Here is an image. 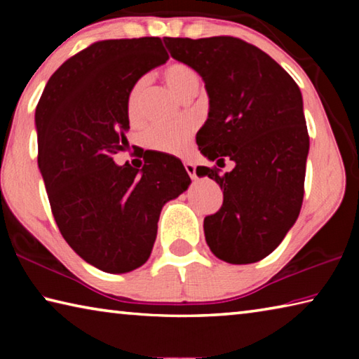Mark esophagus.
Instances as JSON below:
<instances>
[{"instance_id": "1", "label": "esophagus", "mask_w": 359, "mask_h": 359, "mask_svg": "<svg viewBox=\"0 0 359 359\" xmlns=\"http://www.w3.org/2000/svg\"><path fill=\"white\" fill-rule=\"evenodd\" d=\"M185 169L191 179H196V166H194L193 163H190V161L185 163Z\"/></svg>"}]
</instances>
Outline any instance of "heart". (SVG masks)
<instances>
[{
	"label": "heart",
	"mask_w": 359,
	"mask_h": 359,
	"mask_svg": "<svg viewBox=\"0 0 359 359\" xmlns=\"http://www.w3.org/2000/svg\"><path fill=\"white\" fill-rule=\"evenodd\" d=\"M165 81L172 92L180 96L182 100L193 98L201 87V77L191 66L185 63H174L168 66L165 71ZM145 88V79L133 85L131 92L126 101V112L130 120L139 117V107H141V96ZM193 136V125L190 121H175L168 125H154L144 133L142 142L145 147L165 154H182L188 149Z\"/></svg>",
	"instance_id": "1"
}]
</instances>
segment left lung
<instances>
[{
	"instance_id": "left-lung-1",
	"label": "left lung",
	"mask_w": 359,
	"mask_h": 359,
	"mask_svg": "<svg viewBox=\"0 0 359 359\" xmlns=\"http://www.w3.org/2000/svg\"><path fill=\"white\" fill-rule=\"evenodd\" d=\"M171 57L203 77L209 117L196 144L210 161L233 171L198 166L223 190V204L204 218L212 253L231 264L266 258L299 215L309 154L302 95L276 60L233 36L165 38Z\"/></svg>"
}]
</instances>
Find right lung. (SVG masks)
<instances>
[{
    "label": "right lung",
    "instance_id": "right-lung-1",
    "mask_svg": "<svg viewBox=\"0 0 359 359\" xmlns=\"http://www.w3.org/2000/svg\"><path fill=\"white\" fill-rule=\"evenodd\" d=\"M168 58L160 38L98 41L53 72L36 107L38 166L60 233L109 274L149 259L163 205L191 182L179 158L160 151L142 169L114 163L128 145L133 85Z\"/></svg>",
    "mask_w": 359,
    "mask_h": 359
}]
</instances>
